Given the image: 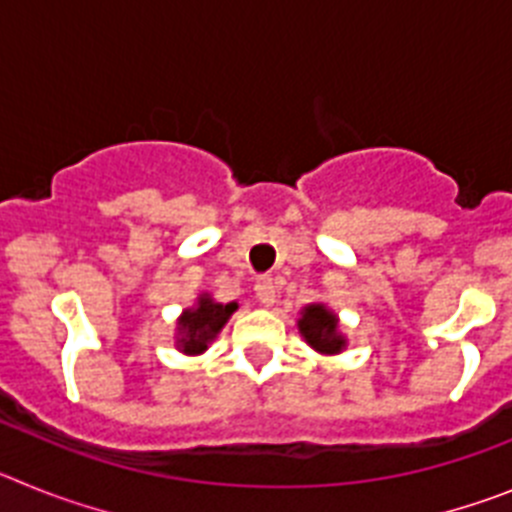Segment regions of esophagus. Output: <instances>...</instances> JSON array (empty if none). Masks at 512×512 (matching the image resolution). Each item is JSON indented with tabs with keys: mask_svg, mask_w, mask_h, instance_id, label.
Returning a JSON list of instances; mask_svg holds the SVG:
<instances>
[{
	"mask_svg": "<svg viewBox=\"0 0 512 512\" xmlns=\"http://www.w3.org/2000/svg\"><path fill=\"white\" fill-rule=\"evenodd\" d=\"M253 289H256V297H259L261 305H266V307L274 305V300H277V287H274L271 277H261Z\"/></svg>",
	"mask_w": 512,
	"mask_h": 512,
	"instance_id": "obj_1",
	"label": "esophagus"
}]
</instances>
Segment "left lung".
<instances>
[{"label":"left lung","mask_w":512,"mask_h":512,"mask_svg":"<svg viewBox=\"0 0 512 512\" xmlns=\"http://www.w3.org/2000/svg\"><path fill=\"white\" fill-rule=\"evenodd\" d=\"M302 338L320 354H338L346 346V338L338 330V318L325 305H307L297 320Z\"/></svg>","instance_id":"1"}]
</instances>
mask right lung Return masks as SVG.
Listing matches in <instances>:
<instances>
[{
	"label": "right lung",
	"mask_w": 512,
	"mask_h": 512,
	"mask_svg": "<svg viewBox=\"0 0 512 512\" xmlns=\"http://www.w3.org/2000/svg\"><path fill=\"white\" fill-rule=\"evenodd\" d=\"M238 310V302H215L210 295H200L197 305L182 312L179 328H176V346L187 356H197L207 351L212 338L223 330L228 318Z\"/></svg>",
	"instance_id": "right-lung-1"
}]
</instances>
